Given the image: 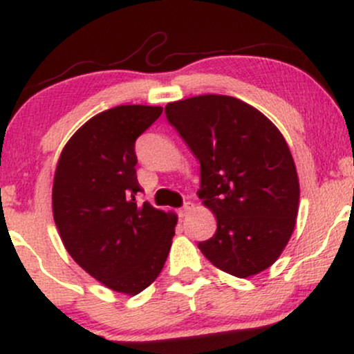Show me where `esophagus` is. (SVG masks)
<instances>
[{
  "label": "esophagus",
  "instance_id": "1",
  "mask_svg": "<svg viewBox=\"0 0 354 354\" xmlns=\"http://www.w3.org/2000/svg\"><path fill=\"white\" fill-rule=\"evenodd\" d=\"M193 209V203L191 201H186L185 205H183V208L178 211V213H180V216L183 218V216H186V213H189V211Z\"/></svg>",
  "mask_w": 354,
  "mask_h": 354
}]
</instances>
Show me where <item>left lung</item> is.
I'll use <instances>...</instances> for the list:
<instances>
[{
    "label": "left lung",
    "mask_w": 354,
    "mask_h": 354,
    "mask_svg": "<svg viewBox=\"0 0 354 354\" xmlns=\"http://www.w3.org/2000/svg\"><path fill=\"white\" fill-rule=\"evenodd\" d=\"M166 118L200 161L198 198L216 216L198 243L219 270L248 278L270 268L296 225L299 183L279 129L258 109L223 95L168 103Z\"/></svg>",
    "instance_id": "1"
}]
</instances>
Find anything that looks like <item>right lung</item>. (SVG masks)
<instances>
[{"instance_id": "add662e5", "label": "right lung", "mask_w": 354, "mask_h": 354, "mask_svg": "<svg viewBox=\"0 0 354 354\" xmlns=\"http://www.w3.org/2000/svg\"><path fill=\"white\" fill-rule=\"evenodd\" d=\"M163 113L124 104L86 121L61 151L53 216L78 265L109 290L138 295L163 270L176 214L136 203L135 143Z\"/></svg>"}]
</instances>
